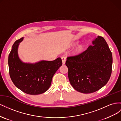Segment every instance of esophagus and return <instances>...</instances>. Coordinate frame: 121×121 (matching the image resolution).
<instances>
[{"mask_svg": "<svg viewBox=\"0 0 121 121\" xmlns=\"http://www.w3.org/2000/svg\"><path fill=\"white\" fill-rule=\"evenodd\" d=\"M61 60H62V62H63V65L65 64V60H66V58H65V56L61 57Z\"/></svg>", "mask_w": 121, "mask_h": 121, "instance_id": "obj_1", "label": "esophagus"}]
</instances>
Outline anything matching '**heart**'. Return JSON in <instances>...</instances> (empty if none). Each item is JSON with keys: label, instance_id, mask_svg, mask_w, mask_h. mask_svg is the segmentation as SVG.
<instances>
[{"label": "heart", "instance_id": "b5f03b06", "mask_svg": "<svg viewBox=\"0 0 121 121\" xmlns=\"http://www.w3.org/2000/svg\"><path fill=\"white\" fill-rule=\"evenodd\" d=\"M80 49H81V47H79V48H78V50H80Z\"/></svg>", "mask_w": 121, "mask_h": 121}]
</instances>
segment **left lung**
I'll list each match as a JSON object with an SVG mask.
<instances>
[{
	"label": "left lung",
	"mask_w": 121,
	"mask_h": 121,
	"mask_svg": "<svg viewBox=\"0 0 121 121\" xmlns=\"http://www.w3.org/2000/svg\"><path fill=\"white\" fill-rule=\"evenodd\" d=\"M112 56L105 39L98 36L81 53L67 57L68 77L74 88L83 93L95 92L111 77Z\"/></svg>",
	"instance_id": "8db88e82"
}]
</instances>
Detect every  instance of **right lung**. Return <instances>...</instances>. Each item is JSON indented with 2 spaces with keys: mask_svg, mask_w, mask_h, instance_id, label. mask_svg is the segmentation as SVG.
Segmentation results:
<instances>
[{
  "mask_svg": "<svg viewBox=\"0 0 121 121\" xmlns=\"http://www.w3.org/2000/svg\"><path fill=\"white\" fill-rule=\"evenodd\" d=\"M23 38L13 44L9 56V73L17 88L31 95L45 92L49 89L54 74L62 65L60 57L52 61L41 60L35 64L25 63L18 56L17 49Z\"/></svg>",
  "mask_w": 121,
  "mask_h": 121,
  "instance_id": "right-lung-1",
  "label": "right lung"
}]
</instances>
